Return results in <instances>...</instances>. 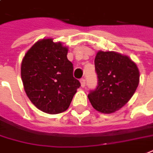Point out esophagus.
Returning <instances> with one entry per match:
<instances>
[{"label":"esophagus","instance_id":"esophagus-1","mask_svg":"<svg viewBox=\"0 0 153 153\" xmlns=\"http://www.w3.org/2000/svg\"><path fill=\"white\" fill-rule=\"evenodd\" d=\"M80 82H81V86L82 87H86V80L84 78H82L80 80Z\"/></svg>","mask_w":153,"mask_h":153}]
</instances>
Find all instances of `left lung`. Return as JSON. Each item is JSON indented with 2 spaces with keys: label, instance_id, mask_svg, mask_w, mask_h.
Segmentation results:
<instances>
[{
  "label": "left lung",
  "instance_id": "left-lung-1",
  "mask_svg": "<svg viewBox=\"0 0 153 153\" xmlns=\"http://www.w3.org/2000/svg\"><path fill=\"white\" fill-rule=\"evenodd\" d=\"M97 87L88 94L97 111L109 114L127 104L139 84V70L127 56L99 51L95 57Z\"/></svg>",
  "mask_w": 153,
  "mask_h": 153
}]
</instances>
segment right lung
<instances>
[{
	"label": "right lung",
	"instance_id": "obj_1",
	"mask_svg": "<svg viewBox=\"0 0 153 153\" xmlns=\"http://www.w3.org/2000/svg\"><path fill=\"white\" fill-rule=\"evenodd\" d=\"M68 48L53 39L40 40L22 60V80L28 98L39 110L58 114L69 107L77 88L73 65L67 59Z\"/></svg>",
	"mask_w": 153,
	"mask_h": 153
}]
</instances>
